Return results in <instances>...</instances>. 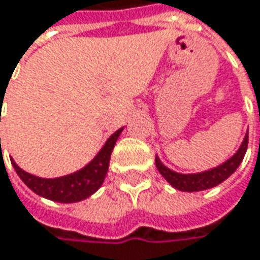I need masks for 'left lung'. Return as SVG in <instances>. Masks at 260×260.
Returning a JSON list of instances; mask_svg holds the SVG:
<instances>
[{
    "mask_svg": "<svg viewBox=\"0 0 260 260\" xmlns=\"http://www.w3.org/2000/svg\"><path fill=\"white\" fill-rule=\"evenodd\" d=\"M247 146H248V134H245L242 144L239 146L238 152L235 153L232 158H229L226 162H223L221 166L202 172V173H192V175H182L176 173L170 169H167L159 158H155V164L158 172L164 176V179L169 182L172 186H175L179 191H186V192H194V191H203L212 186H217L218 183L226 181L235 170L239 167V164L244 159V155L247 152Z\"/></svg>",
    "mask_w": 260,
    "mask_h": 260,
    "instance_id": "8db88e82",
    "label": "left lung"
}]
</instances>
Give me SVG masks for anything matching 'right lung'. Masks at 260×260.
<instances>
[{"instance_id":"1","label":"right lung","mask_w":260,"mask_h":260,"mask_svg":"<svg viewBox=\"0 0 260 260\" xmlns=\"http://www.w3.org/2000/svg\"><path fill=\"white\" fill-rule=\"evenodd\" d=\"M122 131L123 128L116 131L107 140V143L99 150V153L84 169H81L72 175H68V176H61V178H55V179H43V178H37L34 175L24 172L21 167H18V164L13 159H12V166L16 170V173L19 175V178L22 179V182L36 194H39L45 199L54 200V202H60V203L81 202V200L90 197L93 192H96L99 189V186L102 185V182L107 176V172H108L111 152H113L114 144Z\"/></svg>"}]
</instances>
